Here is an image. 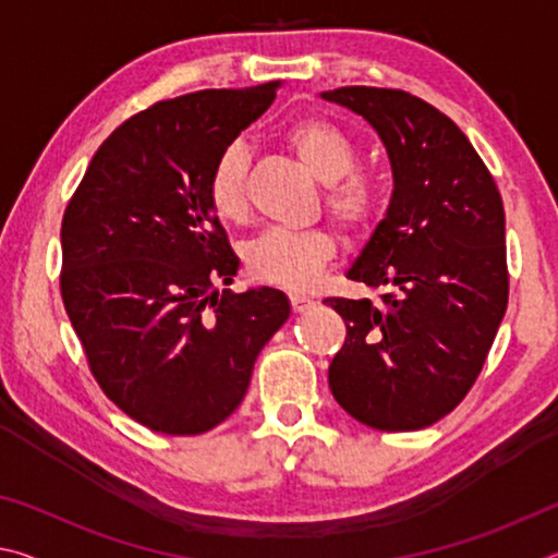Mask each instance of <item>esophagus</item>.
<instances>
[{"label": "esophagus", "mask_w": 558, "mask_h": 558, "mask_svg": "<svg viewBox=\"0 0 558 558\" xmlns=\"http://www.w3.org/2000/svg\"><path fill=\"white\" fill-rule=\"evenodd\" d=\"M313 305H315V302L310 300L307 295H290V307H292V313H305V310H310Z\"/></svg>", "instance_id": "esophagus-1"}]
</instances>
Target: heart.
<instances>
[{"mask_svg":"<svg viewBox=\"0 0 558 558\" xmlns=\"http://www.w3.org/2000/svg\"><path fill=\"white\" fill-rule=\"evenodd\" d=\"M286 143L300 165L325 184L323 204L327 214L347 233H364L379 221L384 209L381 179L356 169V145L347 132L325 118H302L286 130ZM245 167L248 155L243 145H229L216 157L206 182L214 214L223 221L239 223L248 214L245 196ZM337 241L327 229L260 233L245 245V272L263 286L282 290H305L335 258Z\"/></svg>","mask_w":558,"mask_h":558,"instance_id":"1","label":"heart"}]
</instances>
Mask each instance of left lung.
Segmentation results:
<instances>
[{
  "instance_id": "left-lung-1",
  "label": "left lung",
  "mask_w": 558,
  "mask_h": 558,
  "mask_svg": "<svg viewBox=\"0 0 558 558\" xmlns=\"http://www.w3.org/2000/svg\"><path fill=\"white\" fill-rule=\"evenodd\" d=\"M379 132L393 194L347 278L379 300L327 298L347 325L329 364L342 409L376 430L433 426L477 381L509 298L505 206L456 122L396 88L323 93Z\"/></svg>"
}]
</instances>
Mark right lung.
<instances>
[{
	"instance_id": "right-lung-1",
	"label": "right lung",
	"mask_w": 558,
	"mask_h": 558,
	"mask_svg": "<svg viewBox=\"0 0 558 558\" xmlns=\"http://www.w3.org/2000/svg\"><path fill=\"white\" fill-rule=\"evenodd\" d=\"M280 83L159 100L98 147L61 223V298L88 369L132 421L167 436L223 423L290 317L280 290L231 286L239 258L209 172Z\"/></svg>"
}]
</instances>
